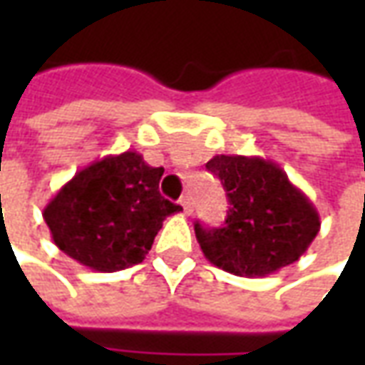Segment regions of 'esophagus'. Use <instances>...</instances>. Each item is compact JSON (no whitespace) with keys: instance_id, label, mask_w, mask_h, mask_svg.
Masks as SVG:
<instances>
[{"instance_id":"obj_1","label":"esophagus","mask_w":365,"mask_h":365,"mask_svg":"<svg viewBox=\"0 0 365 365\" xmlns=\"http://www.w3.org/2000/svg\"><path fill=\"white\" fill-rule=\"evenodd\" d=\"M180 203H182V207H183V213H185V215L193 213V203H191L190 195H183Z\"/></svg>"}]
</instances>
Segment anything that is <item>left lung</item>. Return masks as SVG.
Segmentation results:
<instances>
[{"label": "left lung", "instance_id": "8db88e82", "mask_svg": "<svg viewBox=\"0 0 365 365\" xmlns=\"http://www.w3.org/2000/svg\"><path fill=\"white\" fill-rule=\"evenodd\" d=\"M207 170L221 180L229 199L222 227L195 222L205 258L242 277H260L297 262L321 230V217L275 162L219 154Z\"/></svg>", "mask_w": 365, "mask_h": 365}]
</instances>
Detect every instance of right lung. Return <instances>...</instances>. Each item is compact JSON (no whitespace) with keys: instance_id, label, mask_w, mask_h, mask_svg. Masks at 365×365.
Wrapping results in <instances>:
<instances>
[{"instance_id":"add662e5","label":"right lung","mask_w":365,"mask_h":365,"mask_svg":"<svg viewBox=\"0 0 365 365\" xmlns=\"http://www.w3.org/2000/svg\"><path fill=\"white\" fill-rule=\"evenodd\" d=\"M162 174L133 150L80 170L44 207L54 245L96 272L140 264L164 219L182 211L160 195Z\"/></svg>"}]
</instances>
